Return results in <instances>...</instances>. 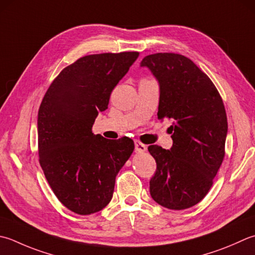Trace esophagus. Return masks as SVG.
Returning <instances> with one entry per match:
<instances>
[{"mask_svg":"<svg viewBox=\"0 0 255 255\" xmlns=\"http://www.w3.org/2000/svg\"><path fill=\"white\" fill-rule=\"evenodd\" d=\"M134 149H136V152L141 153V152H144L147 150V146H146V144L141 143L140 141L136 140V141H134Z\"/></svg>","mask_w":255,"mask_h":255,"instance_id":"1","label":"esophagus"}]
</instances>
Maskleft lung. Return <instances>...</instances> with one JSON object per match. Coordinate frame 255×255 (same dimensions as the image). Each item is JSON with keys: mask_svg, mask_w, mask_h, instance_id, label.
<instances>
[{"mask_svg": "<svg viewBox=\"0 0 255 255\" xmlns=\"http://www.w3.org/2000/svg\"><path fill=\"white\" fill-rule=\"evenodd\" d=\"M140 66L159 83L158 118L172 122L170 150L148 147L157 163L151 198L171 210L191 208L207 196L224 158L228 121L222 98L207 74L183 55H148Z\"/></svg>", "mask_w": 255, "mask_h": 255, "instance_id": "left-lung-1", "label": "left lung"}]
</instances>
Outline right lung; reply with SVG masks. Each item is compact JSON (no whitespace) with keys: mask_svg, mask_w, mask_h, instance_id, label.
Listing matches in <instances>:
<instances>
[{"mask_svg":"<svg viewBox=\"0 0 255 255\" xmlns=\"http://www.w3.org/2000/svg\"><path fill=\"white\" fill-rule=\"evenodd\" d=\"M138 52L87 55L54 79L38 109L39 163L57 199L87 216L111 202L115 180L134 149L130 138L94 134L99 112L138 58Z\"/></svg>","mask_w":255,"mask_h":255,"instance_id":"1","label":"right lung"}]
</instances>
